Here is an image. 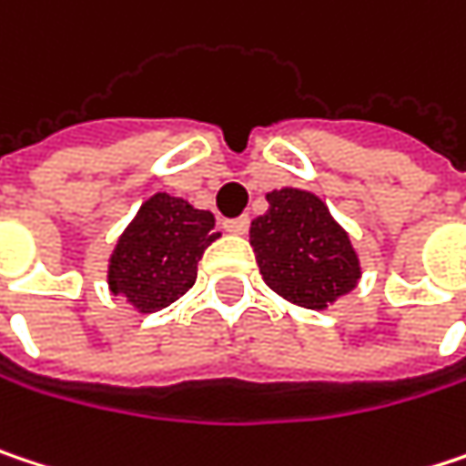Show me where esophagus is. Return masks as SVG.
I'll return each mask as SVG.
<instances>
[{"mask_svg":"<svg viewBox=\"0 0 466 466\" xmlns=\"http://www.w3.org/2000/svg\"><path fill=\"white\" fill-rule=\"evenodd\" d=\"M250 227V218L248 216H239V218H232V221H224V229L232 234H245Z\"/></svg>","mask_w":466,"mask_h":466,"instance_id":"obj_1","label":"esophagus"}]
</instances>
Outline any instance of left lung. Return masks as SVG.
Returning a JSON list of instances; mask_svg holds the SVG:
<instances>
[{
  "label": "left lung",
  "mask_w": 466,
  "mask_h": 466,
  "mask_svg": "<svg viewBox=\"0 0 466 466\" xmlns=\"http://www.w3.org/2000/svg\"><path fill=\"white\" fill-rule=\"evenodd\" d=\"M267 202L250 224V248L277 296L322 312L352 293L362 277L358 250L318 194L282 187L267 191Z\"/></svg>",
  "instance_id": "obj_1"
}]
</instances>
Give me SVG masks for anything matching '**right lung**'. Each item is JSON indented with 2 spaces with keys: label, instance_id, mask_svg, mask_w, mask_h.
<instances>
[{
  "label": "right lung",
  "instance_id": "obj_1",
  "mask_svg": "<svg viewBox=\"0 0 466 466\" xmlns=\"http://www.w3.org/2000/svg\"><path fill=\"white\" fill-rule=\"evenodd\" d=\"M218 237L210 210L157 191L138 208L108 256V290L141 315L159 312L194 285L205 248Z\"/></svg>",
  "mask_w": 466,
  "mask_h": 466
}]
</instances>
